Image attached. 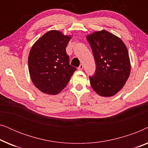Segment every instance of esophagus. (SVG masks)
I'll list each match as a JSON object with an SVG mask.
<instances>
[{"label": "esophagus", "instance_id": "obj_1", "mask_svg": "<svg viewBox=\"0 0 148 148\" xmlns=\"http://www.w3.org/2000/svg\"><path fill=\"white\" fill-rule=\"evenodd\" d=\"M83 69H84V64H81L78 67V70H82Z\"/></svg>", "mask_w": 148, "mask_h": 148}]
</instances>
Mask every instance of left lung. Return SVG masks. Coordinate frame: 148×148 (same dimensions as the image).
Instances as JSON below:
<instances>
[{"label": "left lung", "instance_id": "obj_1", "mask_svg": "<svg viewBox=\"0 0 148 148\" xmlns=\"http://www.w3.org/2000/svg\"><path fill=\"white\" fill-rule=\"evenodd\" d=\"M96 62L95 74L90 77L95 92L104 97L114 96L128 79L131 63L127 48L120 38L106 30L87 36Z\"/></svg>", "mask_w": 148, "mask_h": 148}]
</instances>
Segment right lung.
I'll return each mask as SVG.
<instances>
[{
    "label": "right lung",
    "mask_w": 148,
    "mask_h": 148,
    "mask_svg": "<svg viewBox=\"0 0 148 148\" xmlns=\"http://www.w3.org/2000/svg\"><path fill=\"white\" fill-rule=\"evenodd\" d=\"M71 36L50 30L36 41L30 50L28 66L32 82L42 92L59 94L76 68L69 64L66 47Z\"/></svg>",
    "instance_id": "add662e5"
}]
</instances>
